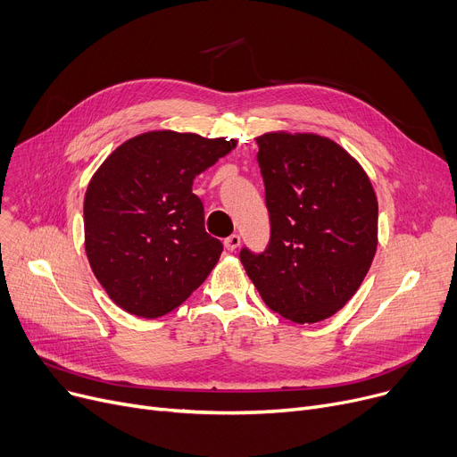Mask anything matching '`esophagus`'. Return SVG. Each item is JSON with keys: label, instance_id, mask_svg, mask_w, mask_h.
<instances>
[{"label": "esophagus", "instance_id": "34e87169", "mask_svg": "<svg viewBox=\"0 0 457 457\" xmlns=\"http://www.w3.org/2000/svg\"><path fill=\"white\" fill-rule=\"evenodd\" d=\"M224 246H226V250L228 252H235L238 246H241V237H238V235H229L228 238H226V241H224Z\"/></svg>", "mask_w": 457, "mask_h": 457}]
</instances>
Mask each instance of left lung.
<instances>
[{"label": "left lung", "instance_id": "1", "mask_svg": "<svg viewBox=\"0 0 457 457\" xmlns=\"http://www.w3.org/2000/svg\"><path fill=\"white\" fill-rule=\"evenodd\" d=\"M270 212L269 248L241 262L265 303L296 324L337 313L363 283L378 248V198L357 162L317 133L255 138Z\"/></svg>", "mask_w": 457, "mask_h": 457}]
</instances>
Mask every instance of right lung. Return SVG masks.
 Instances as JSON below:
<instances>
[{
	"label": "right lung",
	"mask_w": 457,
	"mask_h": 457,
	"mask_svg": "<svg viewBox=\"0 0 457 457\" xmlns=\"http://www.w3.org/2000/svg\"><path fill=\"white\" fill-rule=\"evenodd\" d=\"M237 146L170 129L140 133L94 172L85 192V252L109 298L157 319L205 281L222 243L204 226L195 178Z\"/></svg>",
	"instance_id": "1"
}]
</instances>
